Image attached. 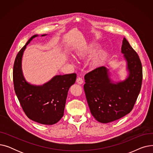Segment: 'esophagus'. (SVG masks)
Segmentation results:
<instances>
[{"label":"esophagus","instance_id":"1","mask_svg":"<svg viewBox=\"0 0 153 153\" xmlns=\"http://www.w3.org/2000/svg\"><path fill=\"white\" fill-rule=\"evenodd\" d=\"M76 82H77L79 84H83L84 81H83V79H82V77H78L77 78V79H76Z\"/></svg>","mask_w":153,"mask_h":153}]
</instances>
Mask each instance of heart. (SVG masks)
Wrapping results in <instances>:
<instances>
[{
    "mask_svg": "<svg viewBox=\"0 0 153 153\" xmlns=\"http://www.w3.org/2000/svg\"><path fill=\"white\" fill-rule=\"evenodd\" d=\"M99 48H100V45L99 44L92 43L89 45H87L83 50L77 53L76 56L78 58L82 59V58L87 57V56H88L95 54L96 52L97 51V50L99 49ZM105 54L104 53H100L97 56V58H96V59H95L96 61L98 62V61L103 59L104 58H105Z\"/></svg>",
    "mask_w": 153,
    "mask_h": 153,
    "instance_id": "1",
    "label": "heart"
}]
</instances>
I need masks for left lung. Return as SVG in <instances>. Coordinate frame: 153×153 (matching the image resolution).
<instances>
[{
	"mask_svg": "<svg viewBox=\"0 0 153 153\" xmlns=\"http://www.w3.org/2000/svg\"><path fill=\"white\" fill-rule=\"evenodd\" d=\"M122 53L124 54L130 72L125 81L112 83L105 66L95 68L84 76V90L91 112L102 123L115 121L129 114L141 91V62L138 54L125 38L123 40Z\"/></svg>",
	"mask_w": 153,
	"mask_h": 153,
	"instance_id": "8db88e82",
	"label": "left lung"
}]
</instances>
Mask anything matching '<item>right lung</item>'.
Instances as JSON below:
<instances>
[{"label": "right lung", "instance_id": "right-lung-1", "mask_svg": "<svg viewBox=\"0 0 153 153\" xmlns=\"http://www.w3.org/2000/svg\"><path fill=\"white\" fill-rule=\"evenodd\" d=\"M37 36H31L16 56L13 69L14 90L28 118L39 123L51 125L63 117L68 92L75 83L76 74L56 76L40 86L27 82L22 74V58L27 45Z\"/></svg>", "mask_w": 153, "mask_h": 153}]
</instances>
